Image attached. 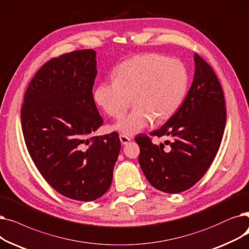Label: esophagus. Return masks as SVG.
<instances>
[{"label": "esophagus", "mask_w": 249, "mask_h": 249, "mask_svg": "<svg viewBox=\"0 0 249 249\" xmlns=\"http://www.w3.org/2000/svg\"><path fill=\"white\" fill-rule=\"evenodd\" d=\"M120 140H121V143L123 144V145H126L129 141H131V138H128V137H126V136H124V135H121L120 136Z\"/></svg>", "instance_id": "34e87169"}]
</instances>
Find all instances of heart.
<instances>
[{
	"label": "heart",
	"mask_w": 249,
	"mask_h": 249,
	"mask_svg": "<svg viewBox=\"0 0 249 249\" xmlns=\"http://www.w3.org/2000/svg\"><path fill=\"white\" fill-rule=\"evenodd\" d=\"M188 83L182 62L157 53L139 54L118 66L114 79L101 82L94 99L113 118H121L133 99L135 108L113 126L124 136H133L154 118L162 123L174 115L184 100Z\"/></svg>",
	"instance_id": "b5f03b06"
}]
</instances>
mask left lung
Instances as JSON below:
<instances>
[{"label": "left lung", "mask_w": 249, "mask_h": 249, "mask_svg": "<svg viewBox=\"0 0 249 249\" xmlns=\"http://www.w3.org/2000/svg\"><path fill=\"white\" fill-rule=\"evenodd\" d=\"M195 76L187 95L174 115L151 136L172 138L159 146L150 137L135 138L139 163L148 181L167 194L194 186L210 168L220 148L226 124V107L220 82L211 66L195 53Z\"/></svg>", "instance_id": "obj_1"}]
</instances>
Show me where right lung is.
<instances>
[{
	"label": "right lung",
	"mask_w": 249,
	"mask_h": 249,
	"mask_svg": "<svg viewBox=\"0 0 249 249\" xmlns=\"http://www.w3.org/2000/svg\"><path fill=\"white\" fill-rule=\"evenodd\" d=\"M96 52L80 50L46 62L30 81L21 108L23 136L43 178L61 195L91 202L108 191L121 150L102 125L93 98Z\"/></svg>",
	"instance_id": "add662e5"
}]
</instances>
